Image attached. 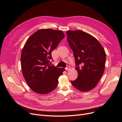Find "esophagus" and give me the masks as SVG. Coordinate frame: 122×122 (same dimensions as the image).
<instances>
[{"label":"esophagus","mask_w":122,"mask_h":122,"mask_svg":"<svg viewBox=\"0 0 122 122\" xmlns=\"http://www.w3.org/2000/svg\"><path fill=\"white\" fill-rule=\"evenodd\" d=\"M65 69H66V71H69V70H70V67L69 66H68L65 68Z\"/></svg>","instance_id":"1"}]
</instances>
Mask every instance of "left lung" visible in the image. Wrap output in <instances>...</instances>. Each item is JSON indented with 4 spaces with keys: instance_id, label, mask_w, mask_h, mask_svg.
Wrapping results in <instances>:
<instances>
[{
    "instance_id": "1",
    "label": "left lung",
    "mask_w": 122,
    "mask_h": 122,
    "mask_svg": "<svg viewBox=\"0 0 122 122\" xmlns=\"http://www.w3.org/2000/svg\"><path fill=\"white\" fill-rule=\"evenodd\" d=\"M67 40L74 52L77 79L71 81L74 87L81 92L95 87L103 75L106 61L105 51L92 35L81 30L67 31Z\"/></svg>"
}]
</instances>
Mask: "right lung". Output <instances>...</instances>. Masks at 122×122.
I'll list each match as a JSON object with an SVG mask.
<instances>
[{"instance_id":"1","label":"right lung","mask_w":122,"mask_h":122,"mask_svg":"<svg viewBox=\"0 0 122 122\" xmlns=\"http://www.w3.org/2000/svg\"><path fill=\"white\" fill-rule=\"evenodd\" d=\"M64 37L61 30L41 29L29 37L25 44L21 56L23 74L36 93L47 94L58 85L59 76L65 69L50 65L49 60L53 61L51 53Z\"/></svg>"}]
</instances>
